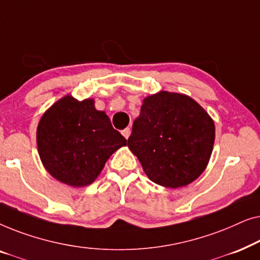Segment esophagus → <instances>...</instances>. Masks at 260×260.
<instances>
[{
  "instance_id": "34e87169",
  "label": "esophagus",
  "mask_w": 260,
  "mask_h": 260,
  "mask_svg": "<svg viewBox=\"0 0 260 260\" xmlns=\"http://www.w3.org/2000/svg\"><path fill=\"white\" fill-rule=\"evenodd\" d=\"M130 134H131V130H130V127H126V129H124V130L122 131V135H123L124 137L126 138V140H127V138H129Z\"/></svg>"
}]
</instances>
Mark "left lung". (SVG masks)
Masks as SVG:
<instances>
[{"mask_svg": "<svg viewBox=\"0 0 260 260\" xmlns=\"http://www.w3.org/2000/svg\"><path fill=\"white\" fill-rule=\"evenodd\" d=\"M214 140V122L199 103L187 94L159 91L143 99L127 147L149 180L175 189L204 173Z\"/></svg>", "mask_w": 260, "mask_h": 260, "instance_id": "left-lung-1", "label": "left lung"}]
</instances>
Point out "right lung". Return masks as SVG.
Listing matches in <instances>:
<instances>
[{
  "instance_id": "right-lung-1",
  "label": "right lung",
  "mask_w": 260,
  "mask_h": 260,
  "mask_svg": "<svg viewBox=\"0 0 260 260\" xmlns=\"http://www.w3.org/2000/svg\"><path fill=\"white\" fill-rule=\"evenodd\" d=\"M38 152L45 169L71 187H85L99 176L113 152L126 145L94 99L71 94L45 111L37 129Z\"/></svg>"
}]
</instances>
